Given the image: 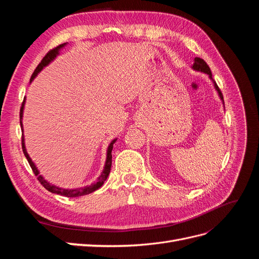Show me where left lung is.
I'll return each instance as SVG.
<instances>
[{
	"label": "left lung",
	"instance_id": "1",
	"mask_svg": "<svg viewBox=\"0 0 259 259\" xmlns=\"http://www.w3.org/2000/svg\"><path fill=\"white\" fill-rule=\"evenodd\" d=\"M192 69H193V70H195V71H201V72H204V73L208 74L209 79H210L211 81H213V83H214V86H215V90L217 91L218 95H219V97H221V99L223 100V104H224V97H223V94H222L221 90H219V88H218V86H217L216 82L213 80V77H211V72H210V69H209V67L207 66L206 62H205L204 60H203L202 58L195 57V58H194V62H193V66H192Z\"/></svg>",
	"mask_w": 259,
	"mask_h": 259
}]
</instances>
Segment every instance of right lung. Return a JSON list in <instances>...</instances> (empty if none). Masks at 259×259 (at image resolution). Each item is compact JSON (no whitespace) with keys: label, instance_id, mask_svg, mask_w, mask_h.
<instances>
[{"label":"right lung","instance_id":"1","mask_svg":"<svg viewBox=\"0 0 259 259\" xmlns=\"http://www.w3.org/2000/svg\"><path fill=\"white\" fill-rule=\"evenodd\" d=\"M66 45V43L64 44H60L58 45L57 48L53 49L52 51H50L48 54L45 55L44 58L41 60L40 64L37 65V67L35 68L33 74L31 75V79H30V82H32L34 77L37 75V73L41 71V70L48 66L49 64H51V62L56 58L57 55L59 54V51L64 48V46ZM25 101H26V98L23 99L22 101V105H21V108H20V126H21V131L23 132V128H22V113H23V107H25ZM116 142V138L113 139L112 142L110 143V145H109L108 147V150H107V159H106V163H105V167H104V170L101 171V175L97 178L96 183H94L90 186H85V187H81V188H75V189H64V188H59V187H56L54 186L52 184H50L48 180H45L43 178L42 175H40V171L37 170L36 166L34 165V163L32 162V160L30 159V156L27 152V149H26V146H25V138H23V134H22V137H21V146H22V151H23V154H25V156L27 158L29 164L31 168H32L33 173L35 176H37V180L38 182L41 183V185L45 188L46 190H49L50 192L52 193H56V194H59V195H64V197H68V198H75V197H81V195H85V194H89V193H92L95 190L99 189V188L104 185V183L106 182V179L108 178L109 174H110V169H111V164H112V148H113V144Z\"/></svg>","mask_w":259,"mask_h":259}]
</instances>
